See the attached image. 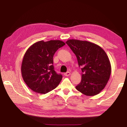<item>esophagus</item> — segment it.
I'll list each match as a JSON object with an SVG mask.
<instances>
[{"mask_svg": "<svg viewBox=\"0 0 127 127\" xmlns=\"http://www.w3.org/2000/svg\"><path fill=\"white\" fill-rule=\"evenodd\" d=\"M64 75H65V76H69L70 75V72H67L66 73H64Z\"/></svg>", "mask_w": 127, "mask_h": 127, "instance_id": "1", "label": "esophagus"}]
</instances>
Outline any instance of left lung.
<instances>
[{
  "label": "left lung",
  "mask_w": 127,
  "mask_h": 127,
  "mask_svg": "<svg viewBox=\"0 0 127 127\" xmlns=\"http://www.w3.org/2000/svg\"><path fill=\"white\" fill-rule=\"evenodd\" d=\"M66 43L82 67L81 82L76 88L87 96L98 94L107 84L112 71L106 53L98 45L88 41L69 39Z\"/></svg>",
  "instance_id": "1"
}]
</instances>
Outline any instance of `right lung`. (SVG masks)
I'll use <instances>...</instances> for the list:
<instances>
[{"label":"right lung","instance_id":"1","mask_svg":"<svg viewBox=\"0 0 127 127\" xmlns=\"http://www.w3.org/2000/svg\"><path fill=\"white\" fill-rule=\"evenodd\" d=\"M65 43L60 40L39 41L31 46L24 55L21 74L28 87L37 93L45 94L55 89L62 79L53 66V56Z\"/></svg>","mask_w":127,"mask_h":127}]
</instances>
